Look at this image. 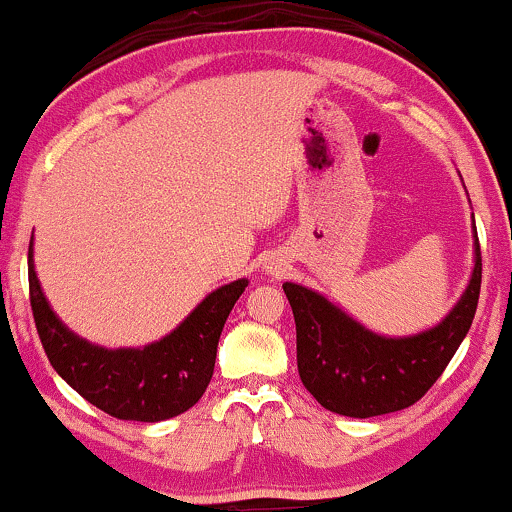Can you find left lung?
<instances>
[{"label":"left lung","mask_w":512,"mask_h":512,"mask_svg":"<svg viewBox=\"0 0 512 512\" xmlns=\"http://www.w3.org/2000/svg\"><path fill=\"white\" fill-rule=\"evenodd\" d=\"M282 290L297 323V366L304 388L335 414L378 417L422 400L458 352L482 290V251L474 239L470 285L453 311L436 328L410 338L371 333L302 285L285 282Z\"/></svg>","instance_id":"left-lung-1"}]
</instances>
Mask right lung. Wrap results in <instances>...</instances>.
Here are the masks:
<instances>
[{
    "label": "right lung",
    "instance_id": "add662e5",
    "mask_svg": "<svg viewBox=\"0 0 512 512\" xmlns=\"http://www.w3.org/2000/svg\"><path fill=\"white\" fill-rule=\"evenodd\" d=\"M246 285L242 278L210 292L153 345L105 350L71 333L50 309L33 268V239L28 246L30 306L47 359L90 405L129 422H162L201 400L213 378L220 333Z\"/></svg>",
    "mask_w": 512,
    "mask_h": 512
}]
</instances>
